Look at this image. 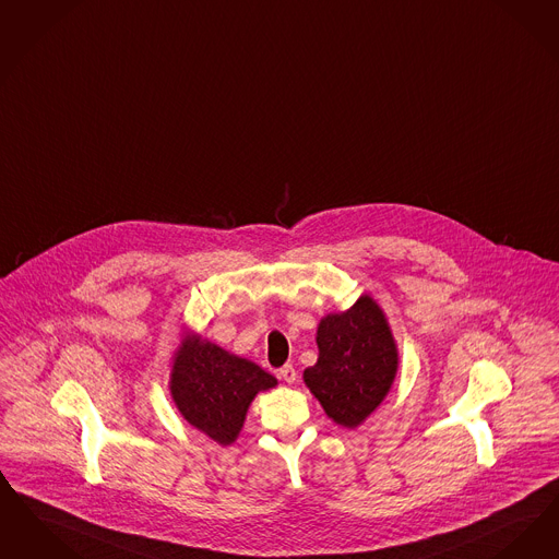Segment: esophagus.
<instances>
[{
  "label": "esophagus",
  "instance_id": "obj_1",
  "mask_svg": "<svg viewBox=\"0 0 559 559\" xmlns=\"http://www.w3.org/2000/svg\"><path fill=\"white\" fill-rule=\"evenodd\" d=\"M278 377L285 380V382H289V384H293V382L297 380V370H295V368H293L290 364H287V366H283V368L278 370Z\"/></svg>",
  "mask_w": 559,
  "mask_h": 559
}]
</instances>
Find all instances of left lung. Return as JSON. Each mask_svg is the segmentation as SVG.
Instances as JSON below:
<instances>
[{"mask_svg":"<svg viewBox=\"0 0 559 559\" xmlns=\"http://www.w3.org/2000/svg\"><path fill=\"white\" fill-rule=\"evenodd\" d=\"M318 359L304 382L326 416L358 428L384 402L400 368V352L377 299L364 293L345 312L326 313L316 331Z\"/></svg>","mask_w":559,"mask_h":559,"instance_id":"left-lung-1","label":"left lung"}]
</instances>
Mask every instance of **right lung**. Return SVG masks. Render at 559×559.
I'll list each match as a JSON object with an SVG mask.
<instances>
[{
	"label": "right lung",
	"mask_w": 559,
	"mask_h": 559,
	"mask_svg": "<svg viewBox=\"0 0 559 559\" xmlns=\"http://www.w3.org/2000/svg\"><path fill=\"white\" fill-rule=\"evenodd\" d=\"M278 380L258 364L185 331L173 356L170 395L180 416L218 445L237 441L258 393Z\"/></svg>",
	"instance_id": "1"
}]
</instances>
